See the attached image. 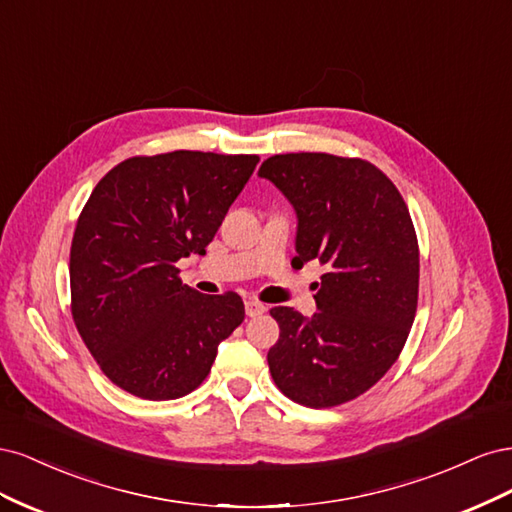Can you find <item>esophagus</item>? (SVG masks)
Segmentation results:
<instances>
[{"label":"esophagus","instance_id":"34e87169","mask_svg":"<svg viewBox=\"0 0 512 512\" xmlns=\"http://www.w3.org/2000/svg\"><path fill=\"white\" fill-rule=\"evenodd\" d=\"M265 312H267V305L265 303H260L256 299H247L245 301V314L250 316V318H256V316L265 314Z\"/></svg>","mask_w":512,"mask_h":512}]
</instances>
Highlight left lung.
<instances>
[{"label":"left lung","mask_w":512,"mask_h":512,"mask_svg":"<svg viewBox=\"0 0 512 512\" xmlns=\"http://www.w3.org/2000/svg\"><path fill=\"white\" fill-rule=\"evenodd\" d=\"M297 213V256L318 260V312L273 307L280 339L271 376L286 397L331 408L371 389L404 348L418 301V243L404 198L382 170L331 153H284L262 162Z\"/></svg>","instance_id":"obj_1"}]
</instances>
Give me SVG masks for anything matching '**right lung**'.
Listing matches in <instances>:
<instances>
[{"label":"right lung","mask_w":512,"mask_h":512,"mask_svg":"<svg viewBox=\"0 0 512 512\" xmlns=\"http://www.w3.org/2000/svg\"><path fill=\"white\" fill-rule=\"evenodd\" d=\"M256 164L203 151L130 158L91 192L70 250L72 318L119 389L153 401L192 393L243 322L237 292L200 294L175 262L205 254Z\"/></svg>","instance_id":"1"}]
</instances>
